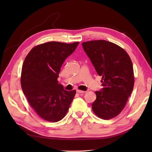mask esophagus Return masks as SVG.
Masks as SVG:
<instances>
[{"label": "esophagus", "mask_w": 152, "mask_h": 152, "mask_svg": "<svg viewBox=\"0 0 152 152\" xmlns=\"http://www.w3.org/2000/svg\"><path fill=\"white\" fill-rule=\"evenodd\" d=\"M76 92H77V93H79V94H81V93H85V92H86L85 91H81V90H79V89H77V90H76Z\"/></svg>", "instance_id": "1"}]
</instances>
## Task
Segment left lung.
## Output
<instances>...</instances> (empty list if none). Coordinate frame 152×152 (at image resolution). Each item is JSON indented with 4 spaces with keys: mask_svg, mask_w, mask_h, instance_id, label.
I'll use <instances>...</instances> for the list:
<instances>
[{
    "mask_svg": "<svg viewBox=\"0 0 152 152\" xmlns=\"http://www.w3.org/2000/svg\"><path fill=\"white\" fill-rule=\"evenodd\" d=\"M97 74L102 76V91H95L92 104L95 115L110 119L124 109L133 90L132 63L127 53L119 45L105 40L82 43Z\"/></svg>",
    "mask_w": 152,
    "mask_h": 152,
    "instance_id": "obj_1",
    "label": "left lung"
}]
</instances>
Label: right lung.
<instances>
[{"label":"right lung","mask_w":152,"mask_h":152,"mask_svg":"<svg viewBox=\"0 0 152 152\" xmlns=\"http://www.w3.org/2000/svg\"><path fill=\"white\" fill-rule=\"evenodd\" d=\"M79 42H48L35 46L23 62L21 86L36 113L44 120L55 123L66 115L76 91H67L57 78L65 59Z\"/></svg>","instance_id":"obj_1"}]
</instances>
